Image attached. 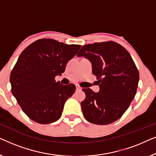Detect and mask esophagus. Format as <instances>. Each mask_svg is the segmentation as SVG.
<instances>
[{
  "instance_id": "34e87169",
  "label": "esophagus",
  "mask_w": 156,
  "mask_h": 156,
  "mask_svg": "<svg viewBox=\"0 0 156 156\" xmlns=\"http://www.w3.org/2000/svg\"><path fill=\"white\" fill-rule=\"evenodd\" d=\"M76 90H81V89H82V88H81L79 85H76Z\"/></svg>"
}]
</instances>
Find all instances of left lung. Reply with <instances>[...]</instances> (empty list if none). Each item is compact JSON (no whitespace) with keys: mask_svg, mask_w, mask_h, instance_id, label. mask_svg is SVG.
Segmentation results:
<instances>
[{"mask_svg":"<svg viewBox=\"0 0 156 156\" xmlns=\"http://www.w3.org/2000/svg\"><path fill=\"white\" fill-rule=\"evenodd\" d=\"M77 57L90 61L93 74L99 80V92L83 89L86 98L81 106L85 119L98 125L118 120L135 97L139 81L131 55L121 44L111 41L84 45Z\"/></svg>","mask_w":156,"mask_h":156,"instance_id":"8db88e82","label":"left lung"}]
</instances>
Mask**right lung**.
Returning a JSON list of instances; mask_svg holds the SVG:
<instances>
[{"mask_svg":"<svg viewBox=\"0 0 156 156\" xmlns=\"http://www.w3.org/2000/svg\"><path fill=\"white\" fill-rule=\"evenodd\" d=\"M81 48L52 39H41L27 47L18 57L10 76L11 91L23 112L32 120L48 124L58 120L64 105L76 89L55 78Z\"/></svg>","mask_w":156,"mask_h":156,"instance_id":"right-lung-1","label":"right lung"}]
</instances>
